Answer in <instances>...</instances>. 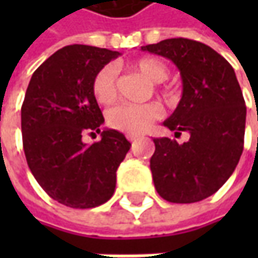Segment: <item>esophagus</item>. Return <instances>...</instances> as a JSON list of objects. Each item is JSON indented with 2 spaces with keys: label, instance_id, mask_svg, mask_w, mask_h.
<instances>
[{
  "label": "esophagus",
  "instance_id": "1",
  "mask_svg": "<svg viewBox=\"0 0 258 258\" xmlns=\"http://www.w3.org/2000/svg\"><path fill=\"white\" fill-rule=\"evenodd\" d=\"M126 138H127V141H131V142H134V141H136L139 136L138 135H126Z\"/></svg>",
  "mask_w": 258,
  "mask_h": 258
}]
</instances>
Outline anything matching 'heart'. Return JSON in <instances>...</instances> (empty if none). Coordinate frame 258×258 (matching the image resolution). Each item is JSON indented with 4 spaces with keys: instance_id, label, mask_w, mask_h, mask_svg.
Wrapping results in <instances>:
<instances>
[{
    "instance_id": "b5f03b06",
    "label": "heart",
    "mask_w": 258,
    "mask_h": 258,
    "mask_svg": "<svg viewBox=\"0 0 258 258\" xmlns=\"http://www.w3.org/2000/svg\"><path fill=\"white\" fill-rule=\"evenodd\" d=\"M152 83H161L168 77V67L156 57H142L131 66ZM92 92L97 103L107 106L116 100V70L113 66L102 67L93 79ZM162 114L158 103L117 104L107 112V123L116 131L127 135L145 132Z\"/></svg>"
}]
</instances>
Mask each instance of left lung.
I'll return each instance as SVG.
<instances>
[{"instance_id": "left-lung-1", "label": "left lung", "mask_w": 258, "mask_h": 258, "mask_svg": "<svg viewBox=\"0 0 258 258\" xmlns=\"http://www.w3.org/2000/svg\"><path fill=\"white\" fill-rule=\"evenodd\" d=\"M178 67L182 97L164 126L189 141L156 138L151 171L158 194L169 203H198L231 176L243 154L245 102L231 64L211 47L168 38L142 47Z\"/></svg>"}]
</instances>
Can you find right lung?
I'll list each match as a JSON object with an SVG mask.
<instances>
[{"label": "right lung", "mask_w": 258, "mask_h": 258, "mask_svg": "<svg viewBox=\"0 0 258 258\" xmlns=\"http://www.w3.org/2000/svg\"><path fill=\"white\" fill-rule=\"evenodd\" d=\"M119 51L66 45L31 76L21 106L27 164L40 186L70 208H93L112 198L116 171L131 149L123 134L100 132L104 117L92 92L96 73ZM86 133L102 139L86 145Z\"/></svg>", "instance_id": "1"}]
</instances>
